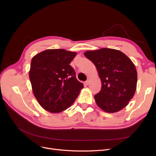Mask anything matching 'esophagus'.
Instances as JSON below:
<instances>
[{"instance_id":"34e87169","label":"esophagus","mask_w":156,"mask_h":156,"mask_svg":"<svg viewBox=\"0 0 156 156\" xmlns=\"http://www.w3.org/2000/svg\"><path fill=\"white\" fill-rule=\"evenodd\" d=\"M84 84H85V85H88V84H89V81H88V80H87V81H85V82H84Z\"/></svg>"}]
</instances>
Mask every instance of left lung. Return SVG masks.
I'll list each match as a JSON object with an SVG mask.
<instances>
[{"mask_svg":"<svg viewBox=\"0 0 156 156\" xmlns=\"http://www.w3.org/2000/svg\"><path fill=\"white\" fill-rule=\"evenodd\" d=\"M84 55L96 66L101 81V90L94 96L98 106L111 113L128 105L137 83L132 61L122 52L113 49L87 51Z\"/></svg>","mask_w":156,"mask_h":156,"instance_id":"8db88e82","label":"left lung"}]
</instances>
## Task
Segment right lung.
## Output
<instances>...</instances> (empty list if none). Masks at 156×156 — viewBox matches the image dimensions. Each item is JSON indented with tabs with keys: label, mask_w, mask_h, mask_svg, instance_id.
<instances>
[{
	"label": "right lung",
	"mask_w": 156,
	"mask_h": 156,
	"mask_svg": "<svg viewBox=\"0 0 156 156\" xmlns=\"http://www.w3.org/2000/svg\"><path fill=\"white\" fill-rule=\"evenodd\" d=\"M76 55L62 49H48L32 58L29 72L32 91L45 110L56 113L67 109L83 88L69 65Z\"/></svg>",
	"instance_id": "1"
}]
</instances>
